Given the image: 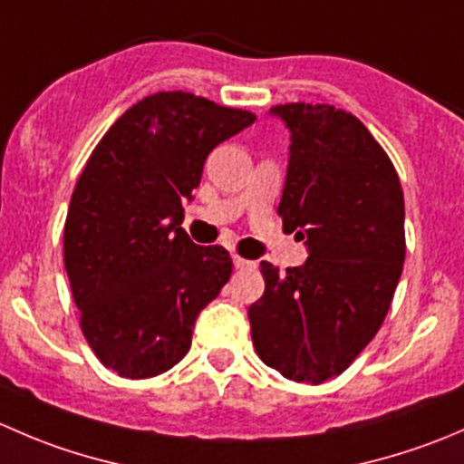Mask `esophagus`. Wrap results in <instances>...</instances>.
Segmentation results:
<instances>
[{
  "label": "esophagus",
  "instance_id": "obj_1",
  "mask_svg": "<svg viewBox=\"0 0 464 464\" xmlns=\"http://www.w3.org/2000/svg\"><path fill=\"white\" fill-rule=\"evenodd\" d=\"M233 266H236V269H256V262L254 260H245V258H240V256H236V258H233Z\"/></svg>",
  "mask_w": 464,
  "mask_h": 464
}]
</instances>
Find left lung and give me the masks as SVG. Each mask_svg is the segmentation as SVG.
I'll use <instances>...</instances> for the list:
<instances>
[{
  "instance_id": "1",
  "label": "left lung",
  "mask_w": 464,
  "mask_h": 464,
  "mask_svg": "<svg viewBox=\"0 0 464 464\" xmlns=\"http://www.w3.org/2000/svg\"><path fill=\"white\" fill-rule=\"evenodd\" d=\"M289 130L278 215L307 249L301 266L260 262L265 294L249 307L251 339L292 382L341 375L386 319L404 265V195L366 125L332 105L269 110Z\"/></svg>"
}]
</instances>
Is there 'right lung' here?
<instances>
[{
  "mask_svg": "<svg viewBox=\"0 0 464 464\" xmlns=\"http://www.w3.org/2000/svg\"><path fill=\"white\" fill-rule=\"evenodd\" d=\"M256 121L186 92L130 107L101 139L64 222V269L87 343L128 379L161 375L190 350L199 312L231 276L222 246L181 228L213 148Z\"/></svg>",
  "mask_w": 464,
  "mask_h": 464,
  "instance_id": "add662e5",
  "label": "right lung"
}]
</instances>
